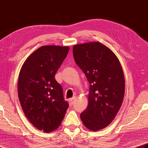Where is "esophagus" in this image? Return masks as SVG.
Listing matches in <instances>:
<instances>
[{
  "mask_svg": "<svg viewBox=\"0 0 148 148\" xmlns=\"http://www.w3.org/2000/svg\"><path fill=\"white\" fill-rule=\"evenodd\" d=\"M76 97H72L70 99H69V105H72L74 104V101H75V99H76Z\"/></svg>",
  "mask_w": 148,
  "mask_h": 148,
  "instance_id": "obj_1",
  "label": "esophagus"
}]
</instances>
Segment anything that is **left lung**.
<instances>
[{"label": "left lung", "instance_id": "left-lung-1", "mask_svg": "<svg viewBox=\"0 0 148 148\" xmlns=\"http://www.w3.org/2000/svg\"><path fill=\"white\" fill-rule=\"evenodd\" d=\"M74 58L90 83L88 104L80 114L84 125L91 131L106 128L122 105L125 81L115 54L99 42L75 45Z\"/></svg>", "mask_w": 148, "mask_h": 148}]
</instances>
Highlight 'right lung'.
<instances>
[{
  "mask_svg": "<svg viewBox=\"0 0 148 148\" xmlns=\"http://www.w3.org/2000/svg\"><path fill=\"white\" fill-rule=\"evenodd\" d=\"M69 51V47H40L25 61L19 73L18 95L23 111L36 129L45 133L58 128L69 108L55 79Z\"/></svg>",
  "mask_w": 148,
  "mask_h": 148,
  "instance_id": "add662e5",
  "label": "right lung"
}]
</instances>
